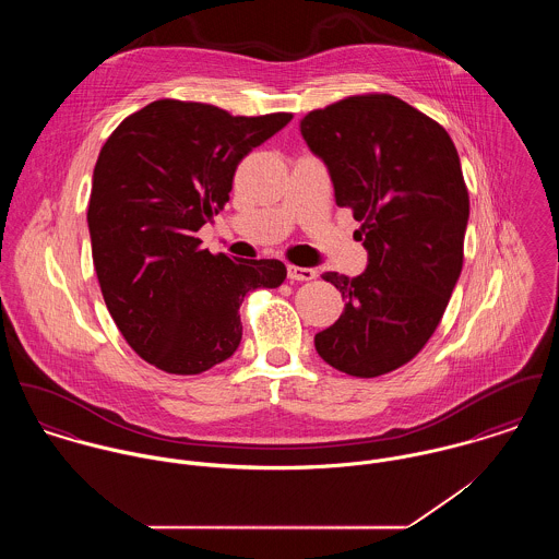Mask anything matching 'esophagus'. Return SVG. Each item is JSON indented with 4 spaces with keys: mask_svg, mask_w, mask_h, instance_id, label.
Segmentation results:
<instances>
[{
    "mask_svg": "<svg viewBox=\"0 0 559 559\" xmlns=\"http://www.w3.org/2000/svg\"><path fill=\"white\" fill-rule=\"evenodd\" d=\"M317 277L314 269L308 266H288V280L290 282H310Z\"/></svg>",
    "mask_w": 559,
    "mask_h": 559,
    "instance_id": "34e87169",
    "label": "esophagus"
}]
</instances>
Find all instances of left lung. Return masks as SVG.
Wrapping results in <instances>:
<instances>
[{
    "label": "left lung",
    "instance_id": "obj_1",
    "mask_svg": "<svg viewBox=\"0 0 559 559\" xmlns=\"http://www.w3.org/2000/svg\"><path fill=\"white\" fill-rule=\"evenodd\" d=\"M329 167L335 204L361 222L368 269L324 273L344 304L314 337L320 357L359 379L408 364L443 319L463 269L469 193L448 131L392 94H355L301 120Z\"/></svg>",
    "mask_w": 559,
    "mask_h": 559
}]
</instances>
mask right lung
Returning <instances> with one entry per match:
<instances>
[{"instance_id": "right-lung-1", "label": "right lung", "mask_w": 559, "mask_h": 559, "mask_svg": "<svg viewBox=\"0 0 559 559\" xmlns=\"http://www.w3.org/2000/svg\"><path fill=\"white\" fill-rule=\"evenodd\" d=\"M290 120L160 98L100 148L87 204L96 277L129 346L163 372L226 361L239 348L245 295L286 280L284 262L211 253L195 233L224 211L240 160Z\"/></svg>"}]
</instances>
